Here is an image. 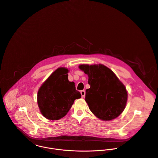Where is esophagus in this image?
Listing matches in <instances>:
<instances>
[{
	"mask_svg": "<svg viewBox=\"0 0 158 158\" xmlns=\"http://www.w3.org/2000/svg\"><path fill=\"white\" fill-rule=\"evenodd\" d=\"M81 96L82 98H84L85 95V90H81Z\"/></svg>",
	"mask_w": 158,
	"mask_h": 158,
	"instance_id": "34e87169",
	"label": "esophagus"
}]
</instances>
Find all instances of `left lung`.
I'll return each instance as SVG.
<instances>
[{
  "instance_id": "8db88e82",
  "label": "left lung",
  "mask_w": 158,
  "mask_h": 158,
  "mask_svg": "<svg viewBox=\"0 0 158 158\" xmlns=\"http://www.w3.org/2000/svg\"><path fill=\"white\" fill-rule=\"evenodd\" d=\"M79 68L89 76L90 85L85 91V100L90 110L102 121H111L124 110L128 93L114 72L102 64H80Z\"/></svg>"
}]
</instances>
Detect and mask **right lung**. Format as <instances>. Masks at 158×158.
<instances>
[{
    "instance_id": "right-lung-1",
    "label": "right lung",
    "mask_w": 158,
    "mask_h": 158,
    "mask_svg": "<svg viewBox=\"0 0 158 158\" xmlns=\"http://www.w3.org/2000/svg\"><path fill=\"white\" fill-rule=\"evenodd\" d=\"M69 70L60 67L53 72L41 85L37 92V105L40 113L49 120H59L66 115L80 92L74 82L69 81Z\"/></svg>"
}]
</instances>
